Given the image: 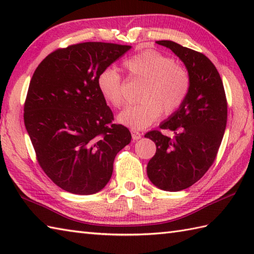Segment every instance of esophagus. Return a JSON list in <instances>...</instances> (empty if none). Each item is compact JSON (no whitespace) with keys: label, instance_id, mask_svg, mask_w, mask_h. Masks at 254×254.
<instances>
[{"label":"esophagus","instance_id":"1","mask_svg":"<svg viewBox=\"0 0 254 254\" xmlns=\"http://www.w3.org/2000/svg\"><path fill=\"white\" fill-rule=\"evenodd\" d=\"M131 134H132L133 141H137V139H139V138L142 137V134L139 133L138 131H136V130H131Z\"/></svg>","mask_w":254,"mask_h":254}]
</instances>
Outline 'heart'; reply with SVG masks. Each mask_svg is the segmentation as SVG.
I'll return each mask as SVG.
<instances>
[{
	"label": "heart",
	"instance_id": "obj_1",
	"mask_svg": "<svg viewBox=\"0 0 254 254\" xmlns=\"http://www.w3.org/2000/svg\"><path fill=\"white\" fill-rule=\"evenodd\" d=\"M123 66L131 77L143 83L138 94L141 102L119 113L118 121L123 126L143 130L157 120L160 112L169 116L185 102L190 89V75L172 58L147 50L126 59ZM97 86L109 105L120 108L124 104L122 76L117 68L102 69Z\"/></svg>",
	"mask_w": 254,
	"mask_h": 254
}]
</instances>
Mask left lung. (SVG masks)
<instances>
[{"label":"left lung","mask_w":254,"mask_h":254,"mask_svg":"<svg viewBox=\"0 0 254 254\" xmlns=\"http://www.w3.org/2000/svg\"><path fill=\"white\" fill-rule=\"evenodd\" d=\"M156 42L174 52L190 75L185 102L159 126L174 132V137L155 130L145 134L156 144L147 165L149 180L161 190L176 192L194 185L214 163L227 123V100L207 57L170 40Z\"/></svg>","instance_id":"8db88e82"}]
</instances>
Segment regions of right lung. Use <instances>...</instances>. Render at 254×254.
I'll list each match as a JSON object with an SVG mask.
<instances>
[{"label":"right lung","mask_w":254,"mask_h":254,"mask_svg":"<svg viewBox=\"0 0 254 254\" xmlns=\"http://www.w3.org/2000/svg\"><path fill=\"white\" fill-rule=\"evenodd\" d=\"M131 49L83 42L50 53L32 75L24 121L38 163L63 190L88 195L109 182L117 154L131 133L115 124L97 77Z\"/></svg>","instance_id":"1"}]
</instances>
